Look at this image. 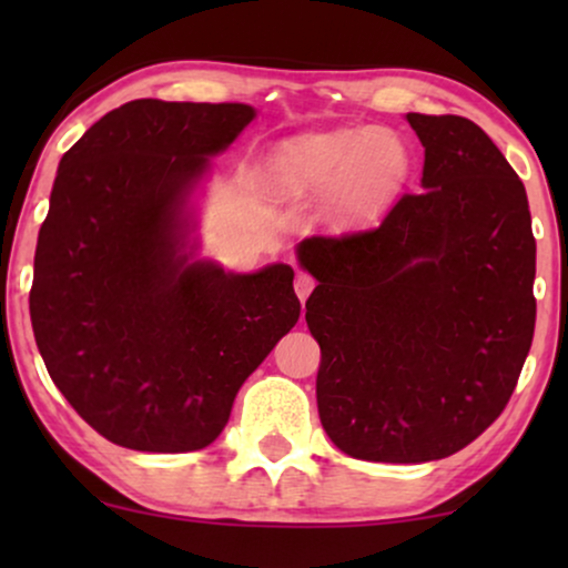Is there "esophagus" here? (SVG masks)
Here are the masks:
<instances>
[{"instance_id":"34e87169","label":"esophagus","mask_w":568,"mask_h":568,"mask_svg":"<svg viewBox=\"0 0 568 568\" xmlns=\"http://www.w3.org/2000/svg\"><path fill=\"white\" fill-rule=\"evenodd\" d=\"M313 290H315V278L310 276V274H305V271H300L297 278H294V292H297V297L305 302Z\"/></svg>"}]
</instances>
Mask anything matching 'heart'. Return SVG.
Returning a JSON list of instances; mask_svg holds the SVG:
<instances>
[{
  "instance_id": "heart-1",
  "label": "heart",
  "mask_w": 568,
  "mask_h": 568,
  "mask_svg": "<svg viewBox=\"0 0 568 568\" xmlns=\"http://www.w3.org/2000/svg\"><path fill=\"white\" fill-rule=\"evenodd\" d=\"M410 173L398 136L379 129H341L294 139L271 158V189L282 199L325 196V214L359 222L377 214Z\"/></svg>"
}]
</instances>
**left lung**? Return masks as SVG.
<instances>
[{
	"label": "left lung",
	"mask_w": 568,
	"mask_h": 568,
	"mask_svg": "<svg viewBox=\"0 0 568 568\" xmlns=\"http://www.w3.org/2000/svg\"><path fill=\"white\" fill-rule=\"evenodd\" d=\"M424 191L375 227L302 240L321 344L323 429L369 463H429L491 426L535 331V237L525 185L463 115L408 113Z\"/></svg>",
	"instance_id": "8db88e82"
}]
</instances>
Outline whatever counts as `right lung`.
<instances>
[{
	"mask_svg": "<svg viewBox=\"0 0 568 568\" xmlns=\"http://www.w3.org/2000/svg\"><path fill=\"white\" fill-rule=\"evenodd\" d=\"M253 115L243 103L131 100L59 162L30 321L53 385L113 445H212L240 385L297 323L284 263L243 276L181 255L191 185Z\"/></svg>",
	"mask_w": 568,
	"mask_h": 568,
	"instance_id": "obj_1",
	"label": "right lung"
}]
</instances>
